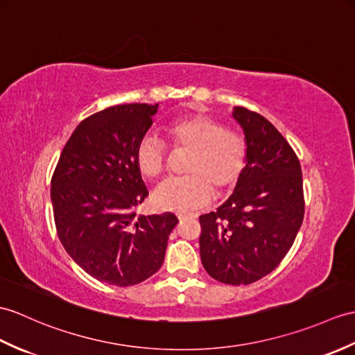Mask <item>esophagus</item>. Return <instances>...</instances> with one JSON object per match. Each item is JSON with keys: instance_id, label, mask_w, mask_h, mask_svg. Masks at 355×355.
<instances>
[{"instance_id": "1", "label": "esophagus", "mask_w": 355, "mask_h": 355, "mask_svg": "<svg viewBox=\"0 0 355 355\" xmlns=\"http://www.w3.org/2000/svg\"><path fill=\"white\" fill-rule=\"evenodd\" d=\"M177 218L180 220H183V219H189V218H198V215L196 213H178Z\"/></svg>"}]
</instances>
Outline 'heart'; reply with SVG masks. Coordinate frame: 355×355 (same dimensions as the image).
<instances>
[{
  "label": "heart",
  "mask_w": 355,
  "mask_h": 355,
  "mask_svg": "<svg viewBox=\"0 0 355 355\" xmlns=\"http://www.w3.org/2000/svg\"><path fill=\"white\" fill-rule=\"evenodd\" d=\"M175 151L187 153L186 177L162 181L153 192V202L166 211H189L209 202L213 191L224 195L241 180L246 163L242 136L227 131L224 123L204 114L171 122L166 128ZM135 160L145 177H157L166 166V148L159 137L145 135L136 146Z\"/></svg>",
  "instance_id": "obj_1"
}]
</instances>
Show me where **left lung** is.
Masks as SVG:
<instances>
[{
	"label": "left lung",
	"instance_id": "8db88e82",
	"mask_svg": "<svg viewBox=\"0 0 355 355\" xmlns=\"http://www.w3.org/2000/svg\"><path fill=\"white\" fill-rule=\"evenodd\" d=\"M233 118L245 135V169L233 195L200 216V254L211 278L241 286L268 275L291 250L304 193L300 160L282 133L243 107H234Z\"/></svg>",
	"mask_w": 355,
	"mask_h": 355
}]
</instances>
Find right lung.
<instances>
[{
  "label": "right lung",
  "mask_w": 355,
  "mask_h": 355,
  "mask_svg": "<svg viewBox=\"0 0 355 355\" xmlns=\"http://www.w3.org/2000/svg\"><path fill=\"white\" fill-rule=\"evenodd\" d=\"M157 107L122 104L81 121L66 142L51 180L57 234L71 259L98 282L125 287L163 265L178 219L136 215L148 196L135 160Z\"/></svg>",
  "instance_id": "add662e5"
}]
</instances>
